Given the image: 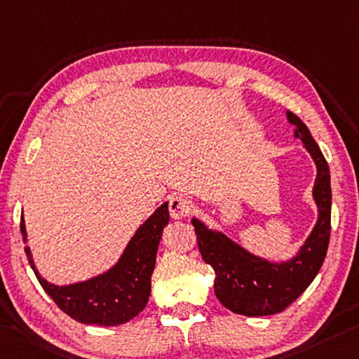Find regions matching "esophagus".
Segmentation results:
<instances>
[{
    "mask_svg": "<svg viewBox=\"0 0 359 359\" xmlns=\"http://www.w3.org/2000/svg\"><path fill=\"white\" fill-rule=\"evenodd\" d=\"M193 204L189 198L184 195L172 196L169 200V212L172 219H184L187 215H190Z\"/></svg>",
    "mask_w": 359,
    "mask_h": 359,
    "instance_id": "obj_1",
    "label": "esophagus"
}]
</instances>
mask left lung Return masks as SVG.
Returning a JSON list of instances; mask_svg holds the SVG:
<instances>
[{"instance_id": "left-lung-1", "label": "left lung", "mask_w": 359, "mask_h": 359, "mask_svg": "<svg viewBox=\"0 0 359 359\" xmlns=\"http://www.w3.org/2000/svg\"><path fill=\"white\" fill-rule=\"evenodd\" d=\"M286 115L295 126L294 135L302 140L318 169L313 187L318 222L299 254L287 262L271 264L248 252L220 231L209 230L198 219H191L201 257L215 271V297L238 315L266 316L283 311L310 286L326 259L332 204L329 166L302 119L292 111Z\"/></svg>"}]
</instances>
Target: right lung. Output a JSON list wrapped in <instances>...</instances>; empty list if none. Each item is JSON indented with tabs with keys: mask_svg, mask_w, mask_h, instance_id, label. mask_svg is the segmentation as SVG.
I'll return each instance as SVG.
<instances>
[{
	"mask_svg": "<svg viewBox=\"0 0 359 359\" xmlns=\"http://www.w3.org/2000/svg\"><path fill=\"white\" fill-rule=\"evenodd\" d=\"M168 224L169 209L168 203H164L139 226L113 269L70 286H55L43 280L28 246H25V254L39 284L62 311L83 324L118 326L137 316L149 302L158 244ZM20 231L25 241L24 215L20 217Z\"/></svg>",
	"mask_w": 359,
	"mask_h": 359,
	"instance_id": "right-lung-1",
	"label": "right lung"
}]
</instances>
